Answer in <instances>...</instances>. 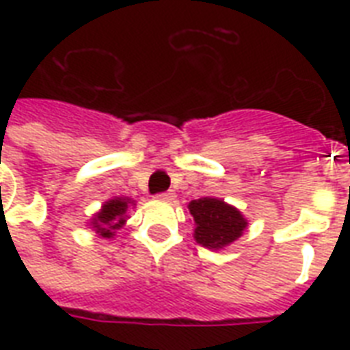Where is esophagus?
Listing matches in <instances>:
<instances>
[{"label":"esophagus","mask_w":350,"mask_h":350,"mask_svg":"<svg viewBox=\"0 0 350 350\" xmlns=\"http://www.w3.org/2000/svg\"><path fill=\"white\" fill-rule=\"evenodd\" d=\"M156 198H158V200H161V202H172V200H174V192L172 191L159 192V194H156Z\"/></svg>","instance_id":"34e87169"}]
</instances>
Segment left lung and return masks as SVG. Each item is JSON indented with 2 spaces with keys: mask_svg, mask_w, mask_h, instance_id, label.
Here are the masks:
<instances>
[{
  "mask_svg": "<svg viewBox=\"0 0 350 350\" xmlns=\"http://www.w3.org/2000/svg\"><path fill=\"white\" fill-rule=\"evenodd\" d=\"M189 211L194 216L196 230L194 238L208 249H221L238 239L247 227V221L234 207L216 198H202L189 203Z\"/></svg>",
  "mask_w": 350,
  "mask_h": 350,
  "instance_id": "obj_1",
  "label": "left lung"
}]
</instances>
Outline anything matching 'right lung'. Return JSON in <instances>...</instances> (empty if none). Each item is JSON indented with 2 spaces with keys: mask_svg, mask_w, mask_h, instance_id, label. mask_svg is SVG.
Segmentation results:
<instances>
[{
  "mask_svg": "<svg viewBox=\"0 0 350 350\" xmlns=\"http://www.w3.org/2000/svg\"><path fill=\"white\" fill-rule=\"evenodd\" d=\"M129 205H131V202L125 198H116V200L107 202L101 208V213L96 214L94 221H92L96 232L103 238H112L114 230L120 229L121 225L125 224L123 214L126 213Z\"/></svg>",
  "mask_w": 350,
  "mask_h": 350,
  "instance_id": "1",
  "label": "right lung"
}]
</instances>
